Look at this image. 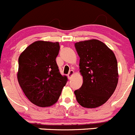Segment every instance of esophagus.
<instances>
[{
    "label": "esophagus",
    "mask_w": 135,
    "mask_h": 135,
    "mask_svg": "<svg viewBox=\"0 0 135 135\" xmlns=\"http://www.w3.org/2000/svg\"><path fill=\"white\" fill-rule=\"evenodd\" d=\"M74 74V71H73V70H70V72H69V74H68V79H71V77L73 76V75Z\"/></svg>",
    "instance_id": "34e87169"
}]
</instances>
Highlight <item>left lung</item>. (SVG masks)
<instances>
[{"label": "left lung", "mask_w": 135, "mask_h": 135, "mask_svg": "<svg viewBox=\"0 0 135 135\" xmlns=\"http://www.w3.org/2000/svg\"><path fill=\"white\" fill-rule=\"evenodd\" d=\"M79 55L83 84L74 91L78 103L85 108L103 105L117 88L119 80L115 54L103 42L92 39L75 44Z\"/></svg>", "instance_id": "1"}]
</instances>
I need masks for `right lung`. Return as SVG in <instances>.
<instances>
[{
  "mask_svg": "<svg viewBox=\"0 0 135 135\" xmlns=\"http://www.w3.org/2000/svg\"><path fill=\"white\" fill-rule=\"evenodd\" d=\"M59 50V42L39 40L28 46L19 56V85L30 102L38 107L56 103L68 81L56 63Z\"/></svg>",
  "mask_w": 135,
  "mask_h": 135,
  "instance_id": "1",
  "label": "right lung"
}]
</instances>
